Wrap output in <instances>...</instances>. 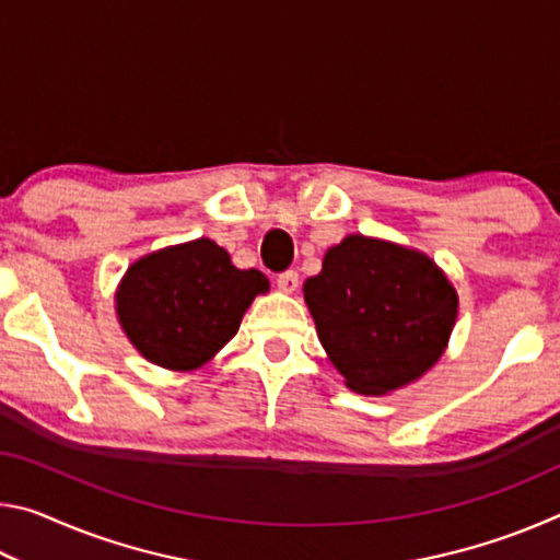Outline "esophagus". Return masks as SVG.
Wrapping results in <instances>:
<instances>
[{"instance_id":"34e87169","label":"esophagus","mask_w":560,"mask_h":560,"mask_svg":"<svg viewBox=\"0 0 560 560\" xmlns=\"http://www.w3.org/2000/svg\"><path fill=\"white\" fill-rule=\"evenodd\" d=\"M277 287L283 291V293H293L299 289V273L296 271H283L277 277Z\"/></svg>"}]
</instances>
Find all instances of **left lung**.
<instances>
[{
    "instance_id": "left-lung-1",
    "label": "left lung",
    "mask_w": 560,
    "mask_h": 560,
    "mask_svg": "<svg viewBox=\"0 0 560 560\" xmlns=\"http://www.w3.org/2000/svg\"><path fill=\"white\" fill-rule=\"evenodd\" d=\"M316 334L346 385L387 395L438 363L459 296L434 259L412 246L348 234L303 283Z\"/></svg>"
}]
</instances>
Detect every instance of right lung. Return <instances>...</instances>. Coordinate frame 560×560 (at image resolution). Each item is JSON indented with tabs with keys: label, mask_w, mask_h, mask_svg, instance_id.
I'll use <instances>...</instances> for the list:
<instances>
[{
	"label": "right lung",
	"mask_w": 560,
	"mask_h": 560,
	"mask_svg": "<svg viewBox=\"0 0 560 560\" xmlns=\"http://www.w3.org/2000/svg\"><path fill=\"white\" fill-rule=\"evenodd\" d=\"M259 293H269L261 271L236 269L224 246L200 236L132 261L116 289V316L145 360L189 373L230 343Z\"/></svg>",
	"instance_id": "add662e5"
}]
</instances>
